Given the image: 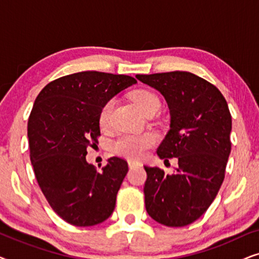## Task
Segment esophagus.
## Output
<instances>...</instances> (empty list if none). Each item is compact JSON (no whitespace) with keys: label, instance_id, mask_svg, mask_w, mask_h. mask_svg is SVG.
<instances>
[{"label":"esophagus","instance_id":"obj_1","mask_svg":"<svg viewBox=\"0 0 259 259\" xmlns=\"http://www.w3.org/2000/svg\"><path fill=\"white\" fill-rule=\"evenodd\" d=\"M139 165H140V162L134 161V160H128V166H130V168L137 167V166H139Z\"/></svg>","mask_w":259,"mask_h":259}]
</instances>
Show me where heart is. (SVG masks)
<instances>
[{
	"label": "heart",
	"instance_id": "b5f03b06",
	"mask_svg": "<svg viewBox=\"0 0 259 259\" xmlns=\"http://www.w3.org/2000/svg\"><path fill=\"white\" fill-rule=\"evenodd\" d=\"M133 101L139 107L145 115L151 112H158L160 108V99L155 93L147 90H139L133 94ZM114 107V99H109L101 107L99 114V122L104 128L111 125V116ZM155 144V137L152 133L144 134H125L119 137L112 145L114 153L128 159L143 158L146 152L153 147Z\"/></svg>",
	"mask_w": 259,
	"mask_h": 259
}]
</instances>
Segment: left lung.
I'll return each instance as SVG.
<instances>
[{"instance_id": "left-lung-1", "label": "left lung", "mask_w": 259, "mask_h": 259, "mask_svg": "<svg viewBox=\"0 0 259 259\" xmlns=\"http://www.w3.org/2000/svg\"><path fill=\"white\" fill-rule=\"evenodd\" d=\"M137 77L167 101L171 127L157 153L165 161L178 159L172 175L144 166L145 206L162 225L186 226L205 213L224 182L231 113L221 91L196 74L175 70Z\"/></svg>"}]
</instances>
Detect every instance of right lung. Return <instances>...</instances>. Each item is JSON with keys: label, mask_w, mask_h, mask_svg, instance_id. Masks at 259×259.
I'll return each mask as SVG.
<instances>
[{"label": "right lung", "mask_w": 259, "mask_h": 259, "mask_svg": "<svg viewBox=\"0 0 259 259\" xmlns=\"http://www.w3.org/2000/svg\"><path fill=\"white\" fill-rule=\"evenodd\" d=\"M137 80L88 70L49 82L28 119L29 153L38 186L59 217L75 226H93L114 211L116 194L128 171L112 157L98 171L86 161L87 147L100 137L101 107Z\"/></svg>", "instance_id": "1"}]
</instances>
